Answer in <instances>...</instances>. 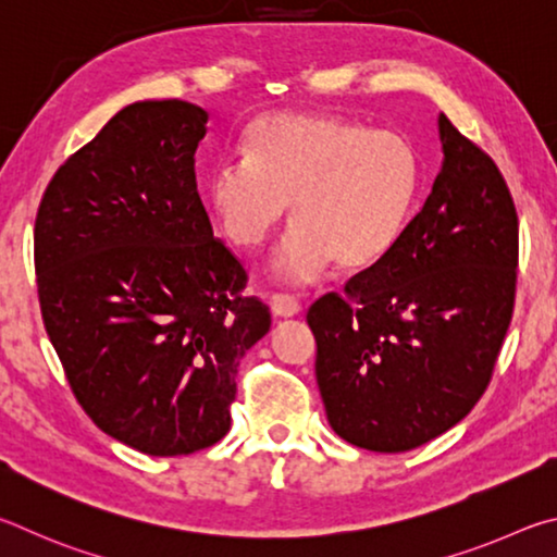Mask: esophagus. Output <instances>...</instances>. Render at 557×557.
Wrapping results in <instances>:
<instances>
[{"label":"esophagus","mask_w":557,"mask_h":557,"mask_svg":"<svg viewBox=\"0 0 557 557\" xmlns=\"http://www.w3.org/2000/svg\"><path fill=\"white\" fill-rule=\"evenodd\" d=\"M269 306H271V313L278 315V318H294L300 313V304L296 296H288V294H273L269 298Z\"/></svg>","instance_id":"1"}]
</instances>
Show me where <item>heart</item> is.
<instances>
[{"label": "heart", "mask_w": 557, "mask_h": 557, "mask_svg": "<svg viewBox=\"0 0 557 557\" xmlns=\"http://www.w3.org/2000/svg\"><path fill=\"white\" fill-rule=\"evenodd\" d=\"M244 159H222L205 181L210 210L242 249H257L294 222L271 269L290 284L330 263L362 271L406 230L421 190V153L404 132L315 112H271L249 124Z\"/></svg>", "instance_id": "obj_1"}]
</instances>
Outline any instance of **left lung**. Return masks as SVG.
Instances as JSON below:
<instances>
[{
	"label": "left lung",
	"mask_w": 557,
	"mask_h": 557,
	"mask_svg": "<svg viewBox=\"0 0 557 557\" xmlns=\"http://www.w3.org/2000/svg\"><path fill=\"white\" fill-rule=\"evenodd\" d=\"M443 169L386 257L308 310L327 421L372 453L443 435L490 386L511 323L519 218L490 153L437 116Z\"/></svg>",
	"instance_id": "left-lung-1"
}]
</instances>
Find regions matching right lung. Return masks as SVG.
I'll return each instance as SVG.
<instances>
[{"label":"right lung","instance_id":"right-lung-1","mask_svg":"<svg viewBox=\"0 0 557 557\" xmlns=\"http://www.w3.org/2000/svg\"><path fill=\"white\" fill-rule=\"evenodd\" d=\"M205 132L198 104L124 107L55 171L34 227L44 325L77 404L151 457L227 435L239 359L271 327L198 195Z\"/></svg>","mask_w":557,"mask_h":557}]
</instances>
